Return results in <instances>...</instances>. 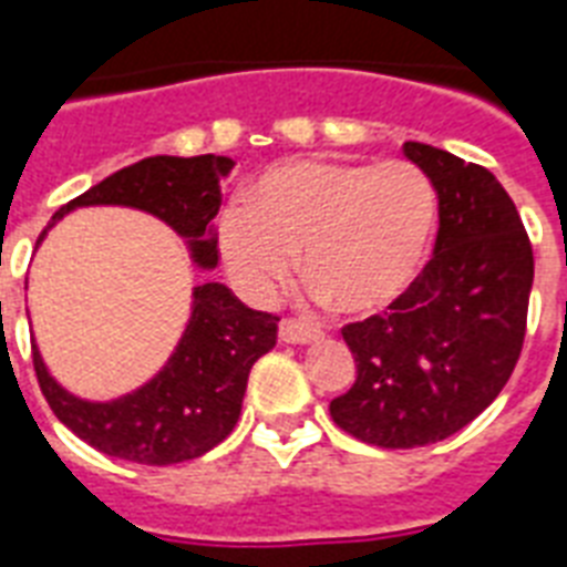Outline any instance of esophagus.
<instances>
[{
    "instance_id": "1",
    "label": "esophagus",
    "mask_w": 567,
    "mask_h": 567,
    "mask_svg": "<svg viewBox=\"0 0 567 567\" xmlns=\"http://www.w3.org/2000/svg\"><path fill=\"white\" fill-rule=\"evenodd\" d=\"M318 329L306 327L300 320H282V323H279V341H285V344H311V341H318Z\"/></svg>"
}]
</instances>
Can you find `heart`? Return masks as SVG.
<instances>
[{
    "label": "heart",
    "instance_id": "heart-1",
    "mask_svg": "<svg viewBox=\"0 0 567 567\" xmlns=\"http://www.w3.org/2000/svg\"><path fill=\"white\" fill-rule=\"evenodd\" d=\"M435 190L409 162L293 158L267 167L220 217V252L249 297L285 282L291 252L318 300L368 318L414 285L435 231Z\"/></svg>",
    "mask_w": 567,
    "mask_h": 567
}]
</instances>
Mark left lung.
I'll use <instances>...</instances> for the list:
<instances>
[{"label":"left lung","instance_id":"1","mask_svg":"<svg viewBox=\"0 0 567 567\" xmlns=\"http://www.w3.org/2000/svg\"><path fill=\"white\" fill-rule=\"evenodd\" d=\"M439 196L430 265L385 318L344 327L355 382L329 403L364 444L423 447L485 412L509 382L527 329L533 247L518 208L480 164L405 141Z\"/></svg>","mask_w":567,"mask_h":567}]
</instances>
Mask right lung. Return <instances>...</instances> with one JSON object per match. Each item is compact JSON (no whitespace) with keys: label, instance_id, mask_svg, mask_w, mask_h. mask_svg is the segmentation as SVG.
<instances>
[{"label":"right lung","instance_id":"1","mask_svg":"<svg viewBox=\"0 0 567 567\" xmlns=\"http://www.w3.org/2000/svg\"><path fill=\"white\" fill-rule=\"evenodd\" d=\"M231 167L226 155L144 158L58 208L38 247L64 214L120 205L167 223L185 238L196 270H214L220 261L214 217L220 212V179ZM190 300L185 332L162 371L114 400H84L66 391L31 344L40 391L58 421L105 456L137 465H176L217 447L238 423L249 368L274 350L279 318L244 306L223 282L196 285Z\"/></svg>","mask_w":567,"mask_h":567}]
</instances>
